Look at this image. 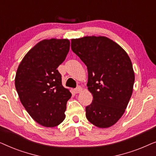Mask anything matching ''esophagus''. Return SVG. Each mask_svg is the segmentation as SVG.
Wrapping results in <instances>:
<instances>
[{
    "label": "esophagus",
    "mask_w": 156,
    "mask_h": 156,
    "mask_svg": "<svg viewBox=\"0 0 156 156\" xmlns=\"http://www.w3.org/2000/svg\"><path fill=\"white\" fill-rule=\"evenodd\" d=\"M82 91V87H78L77 88L74 89V92L76 93V94L80 93Z\"/></svg>",
    "instance_id": "1"
}]
</instances>
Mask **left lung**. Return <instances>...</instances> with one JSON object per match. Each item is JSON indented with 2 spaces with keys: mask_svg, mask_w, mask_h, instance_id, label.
Instances as JSON below:
<instances>
[{
  "mask_svg": "<svg viewBox=\"0 0 156 156\" xmlns=\"http://www.w3.org/2000/svg\"><path fill=\"white\" fill-rule=\"evenodd\" d=\"M71 48L87 67L92 103L86 107L89 122L112 126L124 114L133 93L135 74L131 59L116 42L104 36L72 39Z\"/></svg>",
  "mask_w": 156,
  "mask_h": 156,
  "instance_id": "left-lung-1",
  "label": "left lung"
}]
</instances>
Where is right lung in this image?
I'll return each mask as SVG.
<instances>
[{
    "label": "right lung",
    "mask_w": 156,
    "mask_h": 156,
    "mask_svg": "<svg viewBox=\"0 0 156 156\" xmlns=\"http://www.w3.org/2000/svg\"><path fill=\"white\" fill-rule=\"evenodd\" d=\"M68 39H44L31 48L19 65L15 85L27 113L39 124L55 127L65 119L72 94L57 70L69 52Z\"/></svg>",
    "instance_id": "add662e5"
}]
</instances>
